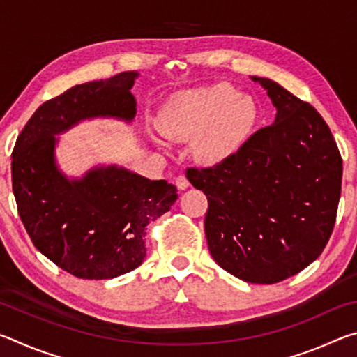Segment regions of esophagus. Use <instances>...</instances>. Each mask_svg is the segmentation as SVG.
Returning <instances> with one entry per match:
<instances>
[{
	"instance_id": "1",
	"label": "esophagus",
	"mask_w": 357,
	"mask_h": 357,
	"mask_svg": "<svg viewBox=\"0 0 357 357\" xmlns=\"http://www.w3.org/2000/svg\"><path fill=\"white\" fill-rule=\"evenodd\" d=\"M174 184H176V187L179 190H185L187 187H189V179H187L185 176H178L176 179H174Z\"/></svg>"
}]
</instances>
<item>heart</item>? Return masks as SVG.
Wrapping results in <instances>:
<instances>
[{"mask_svg":"<svg viewBox=\"0 0 357 357\" xmlns=\"http://www.w3.org/2000/svg\"><path fill=\"white\" fill-rule=\"evenodd\" d=\"M259 108L228 83L183 89L157 113V129L170 140H190L197 159L219 165L238 154L255 130Z\"/></svg>","mask_w":357,"mask_h":357,"instance_id":"obj_1","label":"heart"}]
</instances>
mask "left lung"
Returning a JSON list of instances; mask_svg holds the SVG:
<instances>
[{
    "label": "left lung",
    "instance_id": "left-lung-1",
    "mask_svg": "<svg viewBox=\"0 0 357 357\" xmlns=\"http://www.w3.org/2000/svg\"><path fill=\"white\" fill-rule=\"evenodd\" d=\"M275 119L236 155L187 179L208 197L204 233L215 263L238 279L271 285L301 273L328 244L342 190V157L315 108L279 83Z\"/></svg>",
    "mask_w": 357,
    "mask_h": 357
}]
</instances>
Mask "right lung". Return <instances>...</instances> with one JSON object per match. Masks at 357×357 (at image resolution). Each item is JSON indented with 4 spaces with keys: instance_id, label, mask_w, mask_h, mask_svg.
I'll list each match as a JSON object with an SVG mask.
<instances>
[{
    "instance_id": "add662e5",
    "label": "right lung",
    "mask_w": 357,
    "mask_h": 357,
    "mask_svg": "<svg viewBox=\"0 0 357 357\" xmlns=\"http://www.w3.org/2000/svg\"><path fill=\"white\" fill-rule=\"evenodd\" d=\"M137 70L88 82L42 104L12 151V190L26 231L42 255L69 274L104 280L130 273L146 257L144 227L170 211L178 190L118 165L69 178L56 164L59 137L78 123H132Z\"/></svg>"
}]
</instances>
